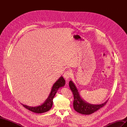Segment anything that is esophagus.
Wrapping results in <instances>:
<instances>
[{
  "label": "esophagus",
  "instance_id": "34e87169",
  "mask_svg": "<svg viewBox=\"0 0 127 127\" xmlns=\"http://www.w3.org/2000/svg\"><path fill=\"white\" fill-rule=\"evenodd\" d=\"M71 72L70 71H66L64 72V77L66 80H68L71 77Z\"/></svg>",
  "mask_w": 127,
  "mask_h": 127
}]
</instances>
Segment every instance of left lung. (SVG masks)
Listing matches in <instances>:
<instances>
[{
	"label": "left lung",
	"mask_w": 127,
	"mask_h": 127,
	"mask_svg": "<svg viewBox=\"0 0 127 127\" xmlns=\"http://www.w3.org/2000/svg\"><path fill=\"white\" fill-rule=\"evenodd\" d=\"M69 85L74 95V100L73 103L74 109L76 111L80 114L88 115L93 113L104 106L107 102V100L100 104H92L88 103L84 100L80 96L78 89L72 80L69 81Z\"/></svg>",
	"instance_id": "8db88e82"
}]
</instances>
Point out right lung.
Masks as SVG:
<instances>
[{
    "instance_id": "obj_1",
    "label": "right lung",
    "mask_w": 127,
    "mask_h": 127,
    "mask_svg": "<svg viewBox=\"0 0 127 127\" xmlns=\"http://www.w3.org/2000/svg\"><path fill=\"white\" fill-rule=\"evenodd\" d=\"M65 82H66L65 80L63 78V77L61 76L53 84L51 88L50 93L49 95V96L46 99L44 102L42 103L41 105L36 106H30L22 104V105L25 107L26 109L34 113H42L47 112V111H49L51 109L53 105V99L54 98L58 90L60 88L64 86L65 84H66Z\"/></svg>"
}]
</instances>
